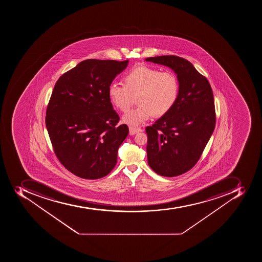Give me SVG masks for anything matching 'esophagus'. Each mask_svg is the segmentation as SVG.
I'll return each instance as SVG.
<instances>
[{
	"mask_svg": "<svg viewBox=\"0 0 262 262\" xmlns=\"http://www.w3.org/2000/svg\"><path fill=\"white\" fill-rule=\"evenodd\" d=\"M143 129L141 128H134V127H129V134L130 135H134V134H138L139 132H142Z\"/></svg>",
	"mask_w": 262,
	"mask_h": 262,
	"instance_id": "1",
	"label": "esophagus"
}]
</instances>
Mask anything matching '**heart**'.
Listing matches in <instances>:
<instances>
[{"instance_id":"b5f03b06","label":"heart","mask_w":262,"mask_h":262,"mask_svg":"<svg viewBox=\"0 0 262 262\" xmlns=\"http://www.w3.org/2000/svg\"><path fill=\"white\" fill-rule=\"evenodd\" d=\"M180 94V82L172 71H160L150 66H138L126 74L124 84L112 83L108 96L116 107L127 112L137 98L138 106L126 113L122 121L139 126L152 117H162L170 112Z\"/></svg>"}]
</instances>
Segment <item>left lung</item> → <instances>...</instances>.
Segmentation results:
<instances>
[{
	"label": "left lung",
	"instance_id": "8db88e82",
	"mask_svg": "<svg viewBox=\"0 0 262 262\" xmlns=\"http://www.w3.org/2000/svg\"><path fill=\"white\" fill-rule=\"evenodd\" d=\"M177 74L180 94L169 113L146 128L147 161L157 174L174 177L196 165L215 126L212 89L188 60L176 56L146 58Z\"/></svg>",
	"mask_w": 262,
	"mask_h": 262
}]
</instances>
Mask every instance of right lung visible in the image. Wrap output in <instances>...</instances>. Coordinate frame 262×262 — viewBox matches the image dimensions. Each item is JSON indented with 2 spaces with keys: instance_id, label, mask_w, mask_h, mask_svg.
<instances>
[{
  "instance_id": "right-lung-1",
  "label": "right lung",
  "mask_w": 262,
  "mask_h": 262,
  "mask_svg": "<svg viewBox=\"0 0 262 262\" xmlns=\"http://www.w3.org/2000/svg\"><path fill=\"white\" fill-rule=\"evenodd\" d=\"M128 60H83L60 77L46 113V126L58 160L85 180L105 177L117 162L126 137L108 88Z\"/></svg>"
}]
</instances>
